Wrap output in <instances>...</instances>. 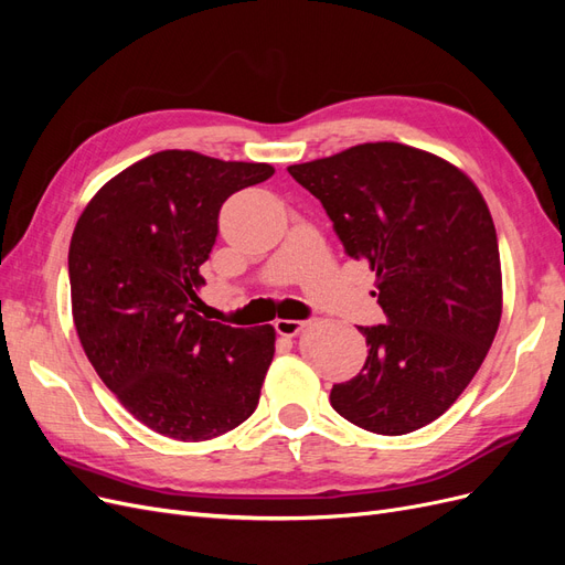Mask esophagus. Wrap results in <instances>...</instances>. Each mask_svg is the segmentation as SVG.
Segmentation results:
<instances>
[{"label":"esophagus","mask_w":565,"mask_h":565,"mask_svg":"<svg viewBox=\"0 0 565 565\" xmlns=\"http://www.w3.org/2000/svg\"><path fill=\"white\" fill-rule=\"evenodd\" d=\"M273 328H276V332L282 334V337H295V334H299V332L306 328V322H303V320H285V318H278L276 322H273Z\"/></svg>","instance_id":"1"}]
</instances>
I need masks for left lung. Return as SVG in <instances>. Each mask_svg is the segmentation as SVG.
Here are the masks:
<instances>
[{
    "instance_id": "obj_1",
    "label": "left lung",
    "mask_w": 565,
    "mask_h": 565,
    "mask_svg": "<svg viewBox=\"0 0 565 565\" xmlns=\"http://www.w3.org/2000/svg\"><path fill=\"white\" fill-rule=\"evenodd\" d=\"M316 195L344 252L377 273L386 324L358 328L367 361L330 403L372 434L438 419L481 367L502 318L498 233L459 169L403 143H361L287 167Z\"/></svg>"
}]
</instances>
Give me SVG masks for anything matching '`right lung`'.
<instances>
[{"instance_id": "right-lung-1", "label": "right lung", "mask_w": 565, "mask_h": 565, "mask_svg": "<svg viewBox=\"0 0 565 565\" xmlns=\"http://www.w3.org/2000/svg\"><path fill=\"white\" fill-rule=\"evenodd\" d=\"M273 172L162 150L110 179L77 218L67 273L82 349L117 401L162 436L210 440L259 403L276 330L204 320L198 289L221 204Z\"/></svg>"}]
</instances>
